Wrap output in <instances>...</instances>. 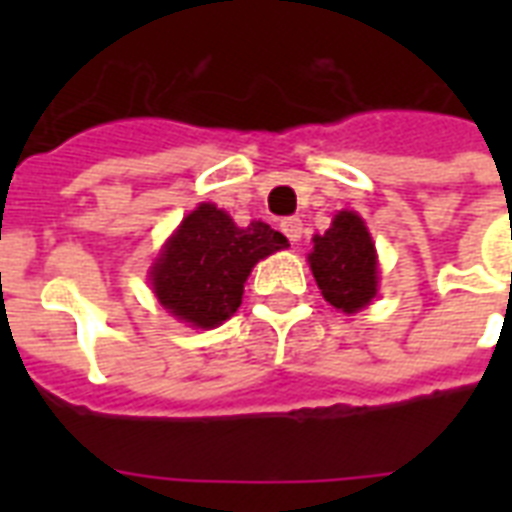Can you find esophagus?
I'll return each mask as SVG.
<instances>
[{
  "label": "esophagus",
  "instance_id": "34e87169",
  "mask_svg": "<svg viewBox=\"0 0 512 512\" xmlns=\"http://www.w3.org/2000/svg\"><path fill=\"white\" fill-rule=\"evenodd\" d=\"M281 231H284V236H287L292 244H297V241L303 239V220H300V217H287V220L281 223Z\"/></svg>",
  "mask_w": 512,
  "mask_h": 512
}]
</instances>
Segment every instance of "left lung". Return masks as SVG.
<instances>
[{
    "instance_id": "8db88e82",
    "label": "left lung",
    "mask_w": 512,
    "mask_h": 512,
    "mask_svg": "<svg viewBox=\"0 0 512 512\" xmlns=\"http://www.w3.org/2000/svg\"><path fill=\"white\" fill-rule=\"evenodd\" d=\"M308 263L324 300L337 311L356 313L377 297V252L356 212L342 209L329 231L313 236Z\"/></svg>"
}]
</instances>
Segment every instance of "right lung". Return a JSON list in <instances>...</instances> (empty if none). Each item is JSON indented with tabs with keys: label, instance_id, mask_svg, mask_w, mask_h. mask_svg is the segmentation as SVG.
<instances>
[{
	"label": "right lung",
	"instance_id": "obj_1",
	"mask_svg": "<svg viewBox=\"0 0 512 512\" xmlns=\"http://www.w3.org/2000/svg\"><path fill=\"white\" fill-rule=\"evenodd\" d=\"M289 247L284 233L252 220L239 228L215 204L183 217L151 265L156 300L196 329L220 327L241 305L244 281L263 257Z\"/></svg>",
	"mask_w": 512,
	"mask_h": 512
}]
</instances>
